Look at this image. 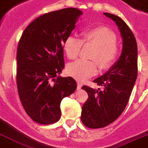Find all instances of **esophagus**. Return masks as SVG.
Masks as SVG:
<instances>
[{"instance_id": "esophagus-1", "label": "esophagus", "mask_w": 148, "mask_h": 148, "mask_svg": "<svg viewBox=\"0 0 148 148\" xmlns=\"http://www.w3.org/2000/svg\"><path fill=\"white\" fill-rule=\"evenodd\" d=\"M82 87V83L80 81H77V89H81Z\"/></svg>"}]
</instances>
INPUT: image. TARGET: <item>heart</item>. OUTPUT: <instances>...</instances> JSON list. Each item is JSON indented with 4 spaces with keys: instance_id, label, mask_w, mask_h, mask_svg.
<instances>
[{
    "instance_id": "heart-1",
    "label": "heart",
    "mask_w": 148,
    "mask_h": 148,
    "mask_svg": "<svg viewBox=\"0 0 148 148\" xmlns=\"http://www.w3.org/2000/svg\"><path fill=\"white\" fill-rule=\"evenodd\" d=\"M81 37L82 39L68 36L65 39L63 47L67 58L75 59L80 54L83 43L93 44L96 46L90 57L95 60H77L67 67V72L71 76L84 81L97 74L98 63L102 70L109 69L117 60L118 48L115 34L105 26L98 25L85 29L82 31Z\"/></svg>"
}]
</instances>
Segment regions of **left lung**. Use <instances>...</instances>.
<instances>
[{
  "label": "left lung",
  "instance_id": "obj_1",
  "mask_svg": "<svg viewBox=\"0 0 148 148\" xmlns=\"http://www.w3.org/2000/svg\"><path fill=\"white\" fill-rule=\"evenodd\" d=\"M104 15L117 24L123 38V50L119 60L110 69L94 80L101 89L82 87L88 98L82 107L81 119L90 128L104 127L119 117L127 104L138 76V46L133 32L117 15L109 13Z\"/></svg>",
  "mask_w": 148,
  "mask_h": 148
}]
</instances>
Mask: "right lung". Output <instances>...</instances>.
<instances>
[{"label": "right lung", "mask_w": 148, "mask_h": 148, "mask_svg": "<svg viewBox=\"0 0 148 148\" xmlns=\"http://www.w3.org/2000/svg\"><path fill=\"white\" fill-rule=\"evenodd\" d=\"M74 8L41 15L27 27L17 50V86L20 100L34 121L51 124L60 118V102L76 90L71 77L58 76L64 67L65 39L81 15Z\"/></svg>", "instance_id": "obj_1"}]
</instances>
